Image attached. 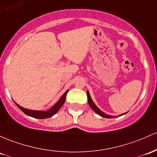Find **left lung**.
I'll list each match as a JSON object with an SVG mask.
<instances>
[{
	"instance_id": "1",
	"label": "left lung",
	"mask_w": 157,
	"mask_h": 157,
	"mask_svg": "<svg viewBox=\"0 0 157 157\" xmlns=\"http://www.w3.org/2000/svg\"><path fill=\"white\" fill-rule=\"evenodd\" d=\"M86 94H87V98H88V103H89V106H90V107L92 108V109L94 110V111L95 112V113H97V114H98L99 115H101V117H104V118H115V116H113V115H107V114H106V113H104V112L101 111V110L99 108H98L95 104H94V103L93 102L92 98H91L90 94H89V91H87ZM122 115H124V114H122Z\"/></svg>"
}]
</instances>
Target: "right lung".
I'll return each instance as SVG.
<instances>
[{
  "label": "right lung",
  "instance_id": "right-lung-1",
  "mask_svg": "<svg viewBox=\"0 0 157 157\" xmlns=\"http://www.w3.org/2000/svg\"><path fill=\"white\" fill-rule=\"evenodd\" d=\"M68 92V90H67L66 92L63 94V96H62L61 98L59 100V101H58L56 104L53 105L52 107H51L49 110H48V111H38V110L27 109L19 106V105L16 104V103H15V104L17 105V106H18L24 113L29 115V116L36 118H40V119H42V118H50V117H52L53 115H55L58 111H59V109L62 107V106H63V104L65 103V98H66V94Z\"/></svg>",
  "mask_w": 157,
  "mask_h": 157
}]
</instances>
